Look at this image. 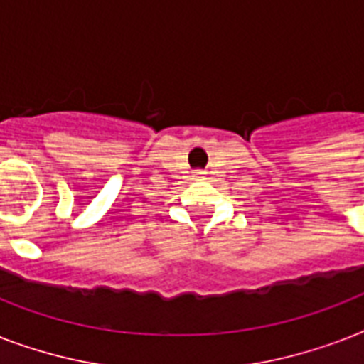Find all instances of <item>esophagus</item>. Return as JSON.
<instances>
[{
    "instance_id": "obj_1",
    "label": "esophagus",
    "mask_w": 364,
    "mask_h": 364,
    "mask_svg": "<svg viewBox=\"0 0 364 364\" xmlns=\"http://www.w3.org/2000/svg\"><path fill=\"white\" fill-rule=\"evenodd\" d=\"M204 173H205V171H202V170L194 171V176H196V177H202V176H204Z\"/></svg>"
}]
</instances>
